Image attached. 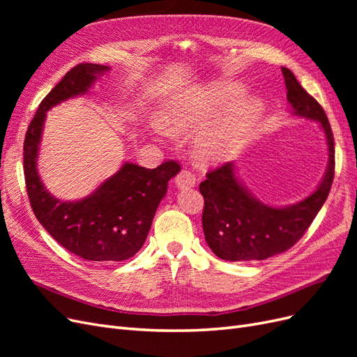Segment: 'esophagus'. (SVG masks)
Here are the masks:
<instances>
[{"label":"esophagus","mask_w":357,"mask_h":357,"mask_svg":"<svg viewBox=\"0 0 357 357\" xmlns=\"http://www.w3.org/2000/svg\"><path fill=\"white\" fill-rule=\"evenodd\" d=\"M176 185L178 189H189L195 186V176L188 169H181L176 178Z\"/></svg>","instance_id":"esophagus-1"}]
</instances>
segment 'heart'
Here are the masks:
<instances>
[{"instance_id": "1", "label": "heart", "mask_w": 357, "mask_h": 357, "mask_svg": "<svg viewBox=\"0 0 357 357\" xmlns=\"http://www.w3.org/2000/svg\"><path fill=\"white\" fill-rule=\"evenodd\" d=\"M243 91L240 84L220 82L177 96L167 102L162 110V126L169 132L198 129L193 138L197 156L207 164L225 160L241 146L264 110L262 101L253 95H244L231 105L230 102ZM226 105L230 107L221 114ZM213 116L216 118L214 121L211 120ZM153 131L156 135L164 134V129L158 123L153 125Z\"/></svg>"}]
</instances>
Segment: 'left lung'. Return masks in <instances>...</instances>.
Listing matches in <instances>:
<instances>
[{
  "mask_svg": "<svg viewBox=\"0 0 357 357\" xmlns=\"http://www.w3.org/2000/svg\"><path fill=\"white\" fill-rule=\"evenodd\" d=\"M291 114L316 121L325 132L329 160L316 190L296 204L273 207L252 195L234 162L210 171L201 185L202 229L211 252L225 261H264L298 243L325 204L333 180V134L321 105L302 88L289 68L282 67Z\"/></svg>",
  "mask_w": 357,
  "mask_h": 357,
  "instance_id": "8db88e82",
  "label": "left lung"
}]
</instances>
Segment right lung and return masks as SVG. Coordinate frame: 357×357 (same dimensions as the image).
Masks as SVG:
<instances>
[{
	"label": "right lung",
	"mask_w": 357,
	"mask_h": 357,
	"mask_svg": "<svg viewBox=\"0 0 357 357\" xmlns=\"http://www.w3.org/2000/svg\"><path fill=\"white\" fill-rule=\"evenodd\" d=\"M110 71L100 63H79L53 88L32 119L24 143V172L32 211L53 238L84 261L121 262L143 247L168 181L177 176L174 160L149 169L125 162L91 195L61 201L45 188L37 159L43 126L52 107L88 93L98 77Z\"/></svg>",
	"instance_id": "obj_1"
}]
</instances>
